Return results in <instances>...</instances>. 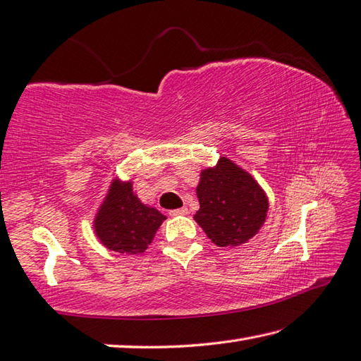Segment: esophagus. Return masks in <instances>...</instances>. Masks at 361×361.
<instances>
[{"mask_svg":"<svg viewBox=\"0 0 361 361\" xmlns=\"http://www.w3.org/2000/svg\"><path fill=\"white\" fill-rule=\"evenodd\" d=\"M188 214V208H180V209H175L171 211V216L176 217V216H186Z\"/></svg>","mask_w":361,"mask_h":361,"instance_id":"esophagus-1","label":"esophagus"}]
</instances>
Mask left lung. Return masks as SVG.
<instances>
[{"label":"left lung","mask_w":361,"mask_h":361,"mask_svg":"<svg viewBox=\"0 0 361 361\" xmlns=\"http://www.w3.org/2000/svg\"><path fill=\"white\" fill-rule=\"evenodd\" d=\"M195 190L200 209L194 221L217 247L249 243L266 222L269 197L252 173L227 157L202 169Z\"/></svg>","instance_id":"8db88e82"}]
</instances>
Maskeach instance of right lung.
Segmentation results:
<instances>
[{"instance_id":"1","label":"right lung","mask_w":361,"mask_h":361,"mask_svg":"<svg viewBox=\"0 0 361 361\" xmlns=\"http://www.w3.org/2000/svg\"><path fill=\"white\" fill-rule=\"evenodd\" d=\"M166 219L157 208L139 199L133 180H122L114 175L92 219V228L108 250L120 255H137L153 243Z\"/></svg>"}]
</instances>
